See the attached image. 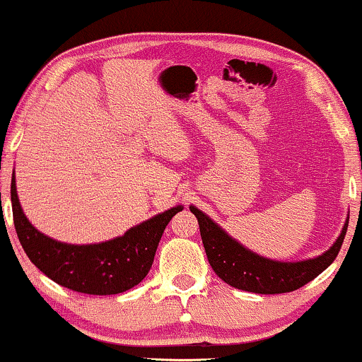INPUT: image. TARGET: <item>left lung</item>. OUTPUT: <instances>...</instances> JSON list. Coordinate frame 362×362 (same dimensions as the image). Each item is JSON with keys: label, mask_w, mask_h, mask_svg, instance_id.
I'll return each instance as SVG.
<instances>
[{"label": "left lung", "mask_w": 362, "mask_h": 362, "mask_svg": "<svg viewBox=\"0 0 362 362\" xmlns=\"http://www.w3.org/2000/svg\"><path fill=\"white\" fill-rule=\"evenodd\" d=\"M197 217L199 230L204 244L207 260L216 275L234 288L252 291V293L275 295L298 290L316 279L321 272L333 264L343 245L348 221L343 232L329 250L316 259L303 262H276L265 259L242 247L239 242L227 235L216 222H212L197 207H189Z\"/></svg>", "instance_id": "8db88e82"}]
</instances>
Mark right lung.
Masks as SVG:
<instances>
[{
	"instance_id": "add662e5",
	"label": "right lung",
	"mask_w": 362,
	"mask_h": 362,
	"mask_svg": "<svg viewBox=\"0 0 362 362\" xmlns=\"http://www.w3.org/2000/svg\"><path fill=\"white\" fill-rule=\"evenodd\" d=\"M13 221L29 260L56 284L87 295H117L140 284L151 269L168 222L181 206L132 227L125 235L92 245L62 244L44 235L26 219L11 180Z\"/></svg>"
}]
</instances>
